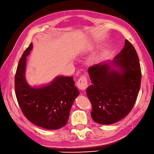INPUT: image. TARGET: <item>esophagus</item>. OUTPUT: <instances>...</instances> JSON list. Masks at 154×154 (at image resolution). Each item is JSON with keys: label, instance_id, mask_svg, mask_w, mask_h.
<instances>
[{"label": "esophagus", "instance_id": "esophagus-1", "mask_svg": "<svg viewBox=\"0 0 154 154\" xmlns=\"http://www.w3.org/2000/svg\"><path fill=\"white\" fill-rule=\"evenodd\" d=\"M77 86L81 90H85L88 87L87 83V78L85 75H82L77 82Z\"/></svg>", "mask_w": 154, "mask_h": 154}]
</instances>
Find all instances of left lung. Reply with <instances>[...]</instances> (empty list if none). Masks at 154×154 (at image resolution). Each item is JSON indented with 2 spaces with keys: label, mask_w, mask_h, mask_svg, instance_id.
Returning <instances> with one entry per match:
<instances>
[{
  "label": "left lung",
  "mask_w": 154,
  "mask_h": 154,
  "mask_svg": "<svg viewBox=\"0 0 154 154\" xmlns=\"http://www.w3.org/2000/svg\"><path fill=\"white\" fill-rule=\"evenodd\" d=\"M112 66L119 72L113 70ZM88 73L92 85L86 92L94 121L111 125L128 115L136 101L141 82L139 58L131 42L125 40L124 48L114 60L92 65Z\"/></svg>",
  "instance_id": "8db88e82"
}]
</instances>
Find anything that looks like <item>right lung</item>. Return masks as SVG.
I'll list each match as a JSON object with an SVG mask.
<instances>
[{
	"instance_id": "add662e5",
	"label": "right lung",
	"mask_w": 154,
	"mask_h": 154,
	"mask_svg": "<svg viewBox=\"0 0 154 154\" xmlns=\"http://www.w3.org/2000/svg\"><path fill=\"white\" fill-rule=\"evenodd\" d=\"M32 43L25 49L15 75V93L18 105L27 119L46 129H58L67 124L69 112L79 91L73 77L58 76L47 86L34 88L27 83L26 58Z\"/></svg>"
}]
</instances>
